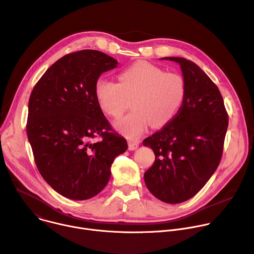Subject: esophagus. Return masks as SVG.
Wrapping results in <instances>:
<instances>
[{
    "instance_id": "esophagus-1",
    "label": "esophagus",
    "mask_w": 254,
    "mask_h": 254,
    "mask_svg": "<svg viewBox=\"0 0 254 254\" xmlns=\"http://www.w3.org/2000/svg\"><path fill=\"white\" fill-rule=\"evenodd\" d=\"M137 147H139V142L132 141V140L128 141V149H129L130 151H134V150H136V149H137Z\"/></svg>"
}]
</instances>
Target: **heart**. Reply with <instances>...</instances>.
Masks as SVG:
<instances>
[{
	"label": "heart",
	"mask_w": 254,
	"mask_h": 254,
	"mask_svg": "<svg viewBox=\"0 0 254 254\" xmlns=\"http://www.w3.org/2000/svg\"><path fill=\"white\" fill-rule=\"evenodd\" d=\"M95 98L101 109L119 119L131 98L132 109L115 123V128L130 139L142 135L149 125L162 127L179 110L186 96V82L176 73H169L147 62H139L119 74V83L98 79Z\"/></svg>",
	"instance_id": "obj_1"
}]
</instances>
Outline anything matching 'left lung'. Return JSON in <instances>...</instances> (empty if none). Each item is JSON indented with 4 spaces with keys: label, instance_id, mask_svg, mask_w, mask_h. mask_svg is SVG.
<instances>
[{
    "label": "left lung",
    "instance_id": "1",
    "mask_svg": "<svg viewBox=\"0 0 254 254\" xmlns=\"http://www.w3.org/2000/svg\"><path fill=\"white\" fill-rule=\"evenodd\" d=\"M160 60L180 65L186 96L175 117L143 141L156 157L144 179L155 197L179 203L194 196L218 168L228 114L218 87L197 64L183 58Z\"/></svg>",
    "mask_w": 254,
    "mask_h": 254
}]
</instances>
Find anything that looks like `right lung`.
I'll use <instances>...</instances> for the list:
<instances>
[{"label":"right lung","instance_id":"1","mask_svg":"<svg viewBox=\"0 0 254 254\" xmlns=\"http://www.w3.org/2000/svg\"><path fill=\"white\" fill-rule=\"evenodd\" d=\"M119 62L94 50L66 55L32 90L26 126L39 173L61 195L84 200L109 181L114 158L127 150L95 98V83ZM99 134L103 141L91 143Z\"/></svg>","mask_w":254,"mask_h":254}]
</instances>
